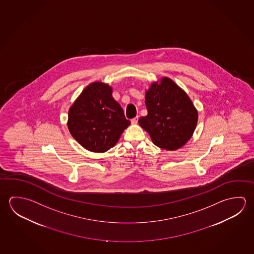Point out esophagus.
Listing matches in <instances>:
<instances>
[{
	"instance_id": "obj_1",
	"label": "esophagus",
	"mask_w": 254,
	"mask_h": 254,
	"mask_svg": "<svg viewBox=\"0 0 254 254\" xmlns=\"http://www.w3.org/2000/svg\"><path fill=\"white\" fill-rule=\"evenodd\" d=\"M137 122L138 117H135V118H133V119H132V120H131V123H132V124H134V125H135V124H137Z\"/></svg>"
}]
</instances>
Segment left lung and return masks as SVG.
<instances>
[{"label":"left lung","instance_id":"1","mask_svg":"<svg viewBox=\"0 0 254 254\" xmlns=\"http://www.w3.org/2000/svg\"><path fill=\"white\" fill-rule=\"evenodd\" d=\"M148 114L139 125L150 134L153 143L173 151L182 147L194 132L198 114L191 101L168 77L153 83L145 94Z\"/></svg>","mask_w":254,"mask_h":254}]
</instances>
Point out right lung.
Instances as JSON below:
<instances>
[{
	"label": "right lung",
	"mask_w": 254,
	"mask_h": 254,
	"mask_svg": "<svg viewBox=\"0 0 254 254\" xmlns=\"http://www.w3.org/2000/svg\"><path fill=\"white\" fill-rule=\"evenodd\" d=\"M112 87L96 82L88 85L68 112L72 136L88 151L104 152L116 144L129 125Z\"/></svg>",
	"instance_id": "obj_1"
}]
</instances>
